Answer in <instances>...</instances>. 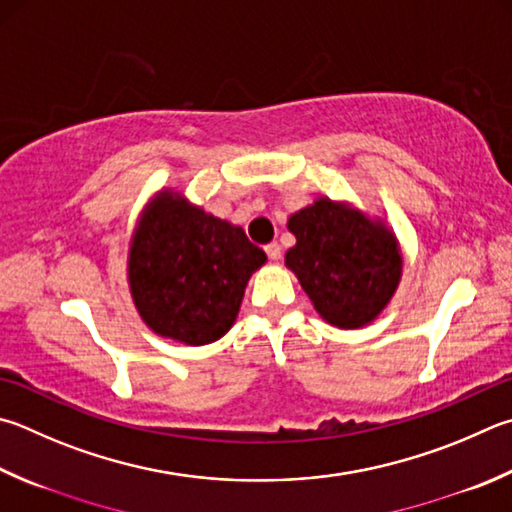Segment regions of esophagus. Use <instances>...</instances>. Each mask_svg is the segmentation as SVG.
<instances>
[{"instance_id": "1", "label": "esophagus", "mask_w": 512, "mask_h": 512, "mask_svg": "<svg viewBox=\"0 0 512 512\" xmlns=\"http://www.w3.org/2000/svg\"><path fill=\"white\" fill-rule=\"evenodd\" d=\"M264 250H266V255H268V259H271V262H277V259L282 257V248H280V244H268V246H264Z\"/></svg>"}]
</instances>
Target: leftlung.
Instances as JSON below:
<instances>
[{
    "instance_id": "obj_1",
    "label": "left lung",
    "mask_w": 512,
    "mask_h": 512,
    "mask_svg": "<svg viewBox=\"0 0 512 512\" xmlns=\"http://www.w3.org/2000/svg\"><path fill=\"white\" fill-rule=\"evenodd\" d=\"M286 228L295 246L284 264L324 322L360 329L387 309L403 277L396 232L349 201L318 197L293 212Z\"/></svg>"
}]
</instances>
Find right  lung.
I'll return each instance as SVG.
<instances>
[{"label":"right lung","mask_w":512,"mask_h":512,"mask_svg":"<svg viewBox=\"0 0 512 512\" xmlns=\"http://www.w3.org/2000/svg\"><path fill=\"white\" fill-rule=\"evenodd\" d=\"M264 264L266 253L250 244L244 228L163 188L138 215L127 284L156 336L201 347L230 331L250 275Z\"/></svg>","instance_id":"add662e5"}]
</instances>
